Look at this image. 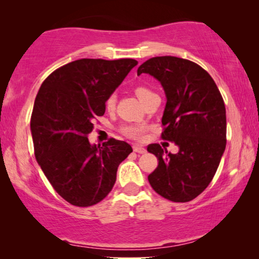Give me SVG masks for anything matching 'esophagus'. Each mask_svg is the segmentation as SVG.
Segmentation results:
<instances>
[{"label": "esophagus", "instance_id": "esophagus-1", "mask_svg": "<svg viewBox=\"0 0 259 259\" xmlns=\"http://www.w3.org/2000/svg\"><path fill=\"white\" fill-rule=\"evenodd\" d=\"M133 151L137 152V153H140V154H143L146 152V150H145L143 146H140V145H133Z\"/></svg>", "mask_w": 259, "mask_h": 259}]
</instances>
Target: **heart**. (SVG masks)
I'll return each instance as SVG.
<instances>
[{
    "label": "heart",
    "mask_w": 259,
    "mask_h": 259,
    "mask_svg": "<svg viewBox=\"0 0 259 259\" xmlns=\"http://www.w3.org/2000/svg\"><path fill=\"white\" fill-rule=\"evenodd\" d=\"M136 94L137 97L140 99L141 102H146L148 99H150L152 95H154L155 93L153 91H151L150 88L144 87V86H139L136 88ZM115 102H116V97L115 94H111L109 97L106 99L105 106L106 109L108 111H112L115 107ZM147 127L145 125H137V123H130V125H123L120 131L123 136H126L127 138H131V139L134 140H143L145 132H146Z\"/></svg>",
    "instance_id": "heart-1"
}]
</instances>
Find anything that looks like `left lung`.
<instances>
[{"label": "left lung", "instance_id": "obj_1", "mask_svg": "<svg viewBox=\"0 0 259 259\" xmlns=\"http://www.w3.org/2000/svg\"><path fill=\"white\" fill-rule=\"evenodd\" d=\"M160 81L166 94L161 138L179 147L173 154L159 144L147 151L158 158L148 176L152 189L175 203L199 196L217 172L226 146V111L217 84L190 60L157 56L138 68Z\"/></svg>", "mask_w": 259, "mask_h": 259}]
</instances>
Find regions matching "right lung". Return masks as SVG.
Here are the masks:
<instances>
[{"mask_svg":"<svg viewBox=\"0 0 259 259\" xmlns=\"http://www.w3.org/2000/svg\"><path fill=\"white\" fill-rule=\"evenodd\" d=\"M138 65L133 59H81L54 70L34 102L30 131L35 158L54 190L74 206L98 204L111 192L120 162L132 152L111 138L91 145L88 134L105 102Z\"/></svg>","mask_w":259,"mask_h":259,"instance_id":"right-lung-1","label":"right lung"}]
</instances>
